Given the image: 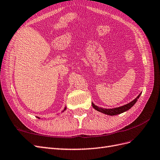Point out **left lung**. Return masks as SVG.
<instances>
[{"label":"left lung","instance_id":"8db88e82","mask_svg":"<svg viewBox=\"0 0 160 160\" xmlns=\"http://www.w3.org/2000/svg\"><path fill=\"white\" fill-rule=\"evenodd\" d=\"M141 94H142V93H139L137 98H135L134 100H133L132 101H131L130 103H129L126 105H124L123 106H121V107H119V108H112V109L101 108H99L98 106L95 105L93 103H92V106H93V108L99 111V112H101V113H103L104 114L111 115H111H118L120 113H122L125 112V111L129 110L130 108H132L134 105V104L137 102V101L139 99L140 95H141Z\"/></svg>","mask_w":160,"mask_h":160}]
</instances>
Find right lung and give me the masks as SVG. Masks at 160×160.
<instances>
[{"label": "right lung", "mask_w": 160, "mask_h": 160, "mask_svg": "<svg viewBox=\"0 0 160 160\" xmlns=\"http://www.w3.org/2000/svg\"><path fill=\"white\" fill-rule=\"evenodd\" d=\"M66 109H67V107H66V106H65V108H64V109H63V110H62V111H61V113H62V112H64V111H65V110H66ZM57 115H58V114H57ZM37 118H38V119H41V118H38V117H37Z\"/></svg>", "instance_id": "1"}]
</instances>
